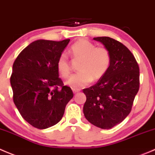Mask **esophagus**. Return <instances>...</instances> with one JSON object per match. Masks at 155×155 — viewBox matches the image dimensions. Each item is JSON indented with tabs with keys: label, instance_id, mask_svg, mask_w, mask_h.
<instances>
[{
	"label": "esophagus",
	"instance_id": "esophagus-1",
	"mask_svg": "<svg viewBox=\"0 0 155 155\" xmlns=\"http://www.w3.org/2000/svg\"><path fill=\"white\" fill-rule=\"evenodd\" d=\"M72 91H73V92H74V94H76V93H78V92H79L80 91H81V89H80L72 88Z\"/></svg>",
	"mask_w": 155,
	"mask_h": 155
}]
</instances>
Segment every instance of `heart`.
Instances as JSON below:
<instances>
[{
    "instance_id": "b5f03b06",
    "label": "heart",
    "mask_w": 155,
    "mask_h": 155,
    "mask_svg": "<svg viewBox=\"0 0 155 155\" xmlns=\"http://www.w3.org/2000/svg\"><path fill=\"white\" fill-rule=\"evenodd\" d=\"M74 62L80 61L79 72L74 74L66 84L72 88H82L92 81H98L106 74L110 66L111 55L104 47H95L87 39H80L71 45L69 51ZM57 69L63 78L71 72V63L66 54L62 53L57 61Z\"/></svg>"
}]
</instances>
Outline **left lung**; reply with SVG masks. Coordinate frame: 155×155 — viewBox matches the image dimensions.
I'll return each mask as SVG.
<instances>
[{
    "label": "left lung",
    "mask_w": 155,
    "mask_h": 155,
    "mask_svg": "<svg viewBox=\"0 0 155 155\" xmlns=\"http://www.w3.org/2000/svg\"><path fill=\"white\" fill-rule=\"evenodd\" d=\"M109 50L111 63L107 72L95 85L84 89L86 119L102 129L121 123L131 110L140 88V68L126 46L107 36L94 38Z\"/></svg>",
    "instance_id": "1"
}]
</instances>
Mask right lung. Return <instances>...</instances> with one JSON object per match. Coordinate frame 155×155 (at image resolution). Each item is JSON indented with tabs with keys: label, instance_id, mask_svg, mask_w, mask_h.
Returning a JSON list of instances; mask_svg holds the SVG:
<instances>
[{
	"label": "right lung",
	"instance_id": "add662e5",
	"mask_svg": "<svg viewBox=\"0 0 155 155\" xmlns=\"http://www.w3.org/2000/svg\"><path fill=\"white\" fill-rule=\"evenodd\" d=\"M69 41H35L18 54L12 66L14 104L23 119L38 129L58 123L74 95L57 69V60Z\"/></svg>",
	"mask_w": 155,
	"mask_h": 155
}]
</instances>
